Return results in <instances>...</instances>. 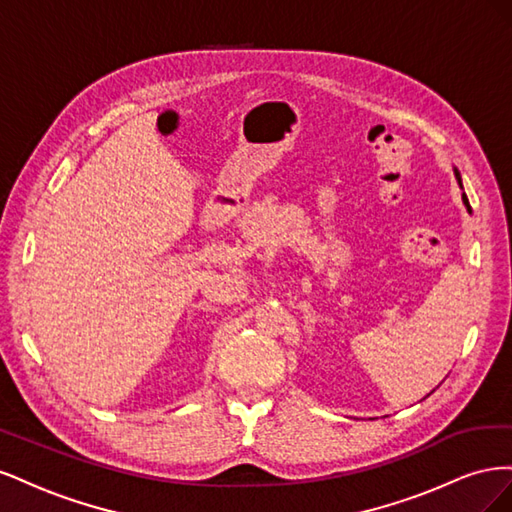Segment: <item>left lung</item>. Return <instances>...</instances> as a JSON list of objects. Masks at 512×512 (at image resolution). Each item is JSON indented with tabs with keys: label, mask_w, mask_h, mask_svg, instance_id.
<instances>
[{
	"label": "left lung",
	"mask_w": 512,
	"mask_h": 512,
	"mask_svg": "<svg viewBox=\"0 0 512 512\" xmlns=\"http://www.w3.org/2000/svg\"><path fill=\"white\" fill-rule=\"evenodd\" d=\"M455 170V179H457V183L461 185V188H463V183H461V175H459V170L457 168H453ZM461 198H463V205H466V209L472 213V209H470V203H468V196L466 194H461Z\"/></svg>",
	"instance_id": "1"
}]
</instances>
